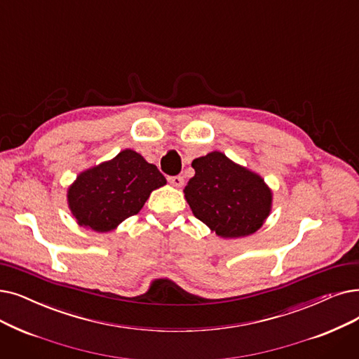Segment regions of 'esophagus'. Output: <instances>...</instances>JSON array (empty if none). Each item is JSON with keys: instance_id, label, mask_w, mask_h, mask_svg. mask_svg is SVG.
Instances as JSON below:
<instances>
[{"instance_id": "obj_1", "label": "esophagus", "mask_w": 359, "mask_h": 359, "mask_svg": "<svg viewBox=\"0 0 359 359\" xmlns=\"http://www.w3.org/2000/svg\"><path fill=\"white\" fill-rule=\"evenodd\" d=\"M168 182L173 184V186H176V188H180V186L183 184V182H184V179H183V176H170L168 177Z\"/></svg>"}]
</instances>
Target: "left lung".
<instances>
[{"label": "left lung", "mask_w": 359, "mask_h": 359, "mask_svg": "<svg viewBox=\"0 0 359 359\" xmlns=\"http://www.w3.org/2000/svg\"><path fill=\"white\" fill-rule=\"evenodd\" d=\"M195 176L184 188L194 215L222 238L255 233L271 210L264 180L214 151L192 161Z\"/></svg>", "instance_id": "1"}]
</instances>
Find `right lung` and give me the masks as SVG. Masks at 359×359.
<instances>
[{"label": "right lung", "instance_id": "add662e5", "mask_svg": "<svg viewBox=\"0 0 359 359\" xmlns=\"http://www.w3.org/2000/svg\"><path fill=\"white\" fill-rule=\"evenodd\" d=\"M165 177L132 149L77 176L69 189V207L77 223L108 231L142 210L149 194L164 186Z\"/></svg>", "mask_w": 359, "mask_h": 359}]
</instances>
